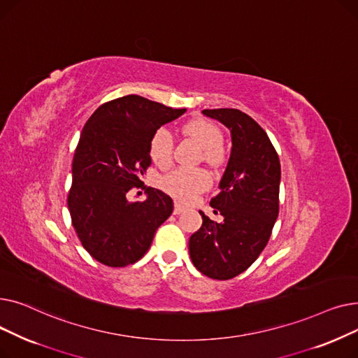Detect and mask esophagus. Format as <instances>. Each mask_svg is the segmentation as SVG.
I'll return each instance as SVG.
<instances>
[{
    "label": "esophagus",
    "mask_w": 358,
    "mask_h": 358,
    "mask_svg": "<svg viewBox=\"0 0 358 358\" xmlns=\"http://www.w3.org/2000/svg\"><path fill=\"white\" fill-rule=\"evenodd\" d=\"M185 210V208L184 206L181 204V203H176V206H174V215H180V213H182Z\"/></svg>",
    "instance_id": "1"
}]
</instances>
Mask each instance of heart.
I'll list each match as a JSON object with an SVG mask.
<instances>
[{"instance_id": "b5f03b06", "label": "heart", "mask_w": 358, "mask_h": 358, "mask_svg": "<svg viewBox=\"0 0 358 358\" xmlns=\"http://www.w3.org/2000/svg\"><path fill=\"white\" fill-rule=\"evenodd\" d=\"M182 134L193 139L201 149H204V159L216 164L220 161L222 131L217 126L208 120H194L182 127ZM149 155L158 165H166L173 157V136L166 129H158L149 142ZM210 182L209 174L203 169L178 168L169 173L162 185L166 192L178 199H190L194 193L206 189Z\"/></svg>"}]
</instances>
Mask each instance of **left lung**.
Wrapping results in <instances>:
<instances>
[{
  "label": "left lung",
  "mask_w": 358,
  "mask_h": 358,
  "mask_svg": "<svg viewBox=\"0 0 358 358\" xmlns=\"http://www.w3.org/2000/svg\"><path fill=\"white\" fill-rule=\"evenodd\" d=\"M231 131V157L210 200L222 222L200 210L201 228L190 236L194 267L215 280L245 271L266 248L278 215L281 168L278 155L262 127L236 108L203 110Z\"/></svg>",
  "instance_id": "left-lung-1"
}]
</instances>
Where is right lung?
I'll list each match as a JSON object with an SVG mask.
<instances>
[{
	"label": "right lung",
	"mask_w": 358,
	"mask_h": 358,
	"mask_svg": "<svg viewBox=\"0 0 358 358\" xmlns=\"http://www.w3.org/2000/svg\"><path fill=\"white\" fill-rule=\"evenodd\" d=\"M185 111L130 94L100 106L85 123L73 154L68 209L83 247L101 264L139 261L171 216L174 203L164 192L146 187L143 201L130 200L129 192L143 187L155 131Z\"/></svg>",
	"instance_id": "obj_1"
}]
</instances>
